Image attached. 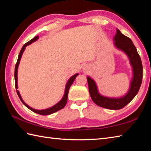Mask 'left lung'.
Here are the masks:
<instances>
[{
  "instance_id": "8db88e82",
  "label": "left lung",
  "mask_w": 151,
  "mask_h": 151,
  "mask_svg": "<svg viewBox=\"0 0 151 151\" xmlns=\"http://www.w3.org/2000/svg\"><path fill=\"white\" fill-rule=\"evenodd\" d=\"M114 41H115L114 43L115 47L127 54L132 66L134 75L129 91L124 97L119 99L103 97L99 93L97 87L93 80L89 76L87 77V80L89 94L96 104L110 110H119L129 104L138 92L142 82L143 66L136 48L129 37L124 36L117 29L114 37Z\"/></svg>"
}]
</instances>
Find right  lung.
Returning <instances> with one entry per match:
<instances>
[{"instance_id":"add662e5","label":"right lung","mask_w":151,"mask_h":151,"mask_svg":"<svg viewBox=\"0 0 151 151\" xmlns=\"http://www.w3.org/2000/svg\"><path fill=\"white\" fill-rule=\"evenodd\" d=\"M38 38V36H36L34 37L33 39H32L31 40H30L29 41H28L27 43H25L23 46H22V49L20 51V52H19V56H18V59H17V63H16L15 64V73H14V76H15V88L16 89H17L18 87H17V69H18V66H19V62H20V60H21V56H22V53H23L24 50L25 49V48H26V47L27 45H28L31 44L32 42H34V41H36L37 40ZM78 74H75V75H73V76H71V77L70 78V79L68 81V82H67V84H66V86H65V94H64L63 97L62 98V100H61L58 103H57L56 105L53 106L52 107H51L50 108H47V109H45V110H35V109H33L32 108L30 107L29 106H28L25 102L23 101V100H22L20 94H19V92L18 90H16L17 91V93L19 96V99H20V100L21 101V102H22V103L24 104V105L25 106H27L28 109H30V110H32V111L35 112V113L36 114H40V115H50V114H52L53 113H54V112H56L58 110H61V109H62L64 108V106H65L66 103H67V97H68V93H69V89L70 87V86L72 85V84L73 83V82L75 81V80L76 78V76H78Z\"/></svg>"}]
</instances>
